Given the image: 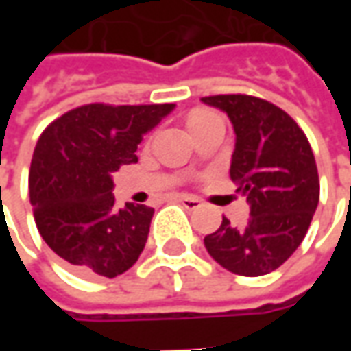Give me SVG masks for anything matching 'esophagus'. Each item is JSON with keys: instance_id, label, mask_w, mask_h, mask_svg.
I'll list each match as a JSON object with an SVG mask.
<instances>
[{"instance_id": "obj_1", "label": "esophagus", "mask_w": 351, "mask_h": 351, "mask_svg": "<svg viewBox=\"0 0 351 351\" xmlns=\"http://www.w3.org/2000/svg\"><path fill=\"white\" fill-rule=\"evenodd\" d=\"M178 201H180L186 208H199V206L203 205L201 199L193 197V195H178Z\"/></svg>"}]
</instances>
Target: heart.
Returning <instances> with one entry per match:
<instances>
[{"mask_svg":"<svg viewBox=\"0 0 351 351\" xmlns=\"http://www.w3.org/2000/svg\"><path fill=\"white\" fill-rule=\"evenodd\" d=\"M208 116H213V112H195V114L190 118V123L197 122V120H203V118H208Z\"/></svg>","mask_w":351,"mask_h":351,"instance_id":"b5f03b06","label":"heart"}]
</instances>
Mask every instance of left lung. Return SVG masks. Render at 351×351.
<instances>
[{
  "label": "left lung",
  "instance_id": "1",
  "mask_svg": "<svg viewBox=\"0 0 351 351\" xmlns=\"http://www.w3.org/2000/svg\"><path fill=\"white\" fill-rule=\"evenodd\" d=\"M201 101L233 123L229 175L250 203L248 221L235 228L223 216L220 228L205 237V248L235 274H269L299 248L319 201L308 138L291 116L259 97L231 93Z\"/></svg>",
  "mask_w": 351,
  "mask_h": 351
}]
</instances>
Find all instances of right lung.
Listing matches in <instances>:
<instances>
[{"instance_id": "obj_1", "label": "right lung", "mask_w": 351, "mask_h": 351, "mask_svg": "<svg viewBox=\"0 0 351 351\" xmlns=\"http://www.w3.org/2000/svg\"><path fill=\"white\" fill-rule=\"evenodd\" d=\"M175 108L103 105L73 108L37 141L29 167V201L43 241L80 276L114 278L145 248L154 208L114 205L112 175L137 163V145Z\"/></svg>"}]
</instances>
